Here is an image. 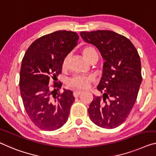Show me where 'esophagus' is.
Returning a JSON list of instances; mask_svg holds the SVG:
<instances>
[{"label":"esophagus","instance_id":"obj_1","mask_svg":"<svg viewBox=\"0 0 156 156\" xmlns=\"http://www.w3.org/2000/svg\"><path fill=\"white\" fill-rule=\"evenodd\" d=\"M81 93H82V91H81V90H75V91L73 92V95L75 97H78L79 95H80L81 94Z\"/></svg>","mask_w":156,"mask_h":156}]
</instances>
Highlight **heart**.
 I'll use <instances>...</instances> for the list:
<instances>
[{
  "mask_svg": "<svg viewBox=\"0 0 156 156\" xmlns=\"http://www.w3.org/2000/svg\"><path fill=\"white\" fill-rule=\"evenodd\" d=\"M82 54L84 58L88 61H90L95 56H98L97 52L95 49L91 46H85L83 47L81 50ZM70 54H67L64 57L62 61V68L63 70L68 68V62L70 60ZM94 81V77L92 75H76L73 77L69 79L67 81L68 86L73 88H77V89H85L88 86L92 81Z\"/></svg>",
  "mask_w": 156,
  "mask_h": 156,
  "instance_id": "1",
  "label": "heart"
}]
</instances>
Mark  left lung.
<instances>
[{
  "mask_svg": "<svg viewBox=\"0 0 156 156\" xmlns=\"http://www.w3.org/2000/svg\"><path fill=\"white\" fill-rule=\"evenodd\" d=\"M82 39L96 47L105 59L98 90L88 108L91 121L98 126L112 129L130 114L142 83L141 61L136 48L128 38L112 30L80 33Z\"/></svg>",
  "mask_w": 156,
  "mask_h": 156,
  "instance_id": "8db88e82",
  "label": "left lung"
}]
</instances>
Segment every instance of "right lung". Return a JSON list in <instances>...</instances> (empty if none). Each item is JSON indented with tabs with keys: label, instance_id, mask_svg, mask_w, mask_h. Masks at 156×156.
Returning a JSON list of instances; mask_svg holds the SVG:
<instances>
[{
	"label": "right lung",
	"instance_id": "right-lung-1",
	"mask_svg": "<svg viewBox=\"0 0 156 156\" xmlns=\"http://www.w3.org/2000/svg\"><path fill=\"white\" fill-rule=\"evenodd\" d=\"M79 38L76 33L67 30L43 35L30 45L22 59L20 87L23 106L31 121L41 130H56L68 121L75 97L70 90L57 93L62 86L57 76L61 73L63 58ZM51 80L53 85L48 84Z\"/></svg>",
	"mask_w": 156,
	"mask_h": 156
}]
</instances>
